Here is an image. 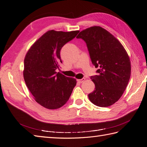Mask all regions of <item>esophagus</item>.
<instances>
[{"label":"esophagus","mask_w":147,"mask_h":147,"mask_svg":"<svg viewBox=\"0 0 147 147\" xmlns=\"http://www.w3.org/2000/svg\"><path fill=\"white\" fill-rule=\"evenodd\" d=\"M84 80H85V78H82V79H77V82H78V83H83Z\"/></svg>","instance_id":"1"}]
</instances>
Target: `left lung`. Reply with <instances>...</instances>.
I'll use <instances>...</instances> for the list:
<instances>
[{"instance_id":"left-lung-1","label":"left lung","mask_w":147,"mask_h":147,"mask_svg":"<svg viewBox=\"0 0 147 147\" xmlns=\"http://www.w3.org/2000/svg\"><path fill=\"white\" fill-rule=\"evenodd\" d=\"M86 42L92 64L99 75L91 77L95 90L88 97L94 105L107 107L117 102L131 77V61L118 40L98 26L81 31L77 37Z\"/></svg>"}]
</instances>
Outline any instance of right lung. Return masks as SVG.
<instances>
[{"label":"right lung","instance_id":"add662e5","mask_svg":"<svg viewBox=\"0 0 147 147\" xmlns=\"http://www.w3.org/2000/svg\"><path fill=\"white\" fill-rule=\"evenodd\" d=\"M80 32L50 30L30 47L24 61L23 77L26 86L38 104L57 109L68 101L76 79L65 77L56 70L62 63L61 48Z\"/></svg>","mask_w":147,"mask_h":147}]
</instances>
